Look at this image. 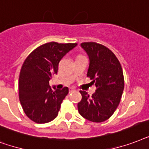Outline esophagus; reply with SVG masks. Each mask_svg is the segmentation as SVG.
<instances>
[{"label": "esophagus", "instance_id": "obj_1", "mask_svg": "<svg viewBox=\"0 0 149 149\" xmlns=\"http://www.w3.org/2000/svg\"><path fill=\"white\" fill-rule=\"evenodd\" d=\"M74 88L72 87L69 88V93H72V92H74Z\"/></svg>", "mask_w": 149, "mask_h": 149}]
</instances>
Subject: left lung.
I'll use <instances>...</instances> for the list:
<instances>
[{"mask_svg": "<svg viewBox=\"0 0 149 149\" xmlns=\"http://www.w3.org/2000/svg\"><path fill=\"white\" fill-rule=\"evenodd\" d=\"M89 58L87 77L95 85V93L89 96L80 91L82 99L78 102L79 113L88 120L100 123L113 114L121 100L124 78L120 63L113 52L95 42L81 44Z\"/></svg>", "mask_w": 149, "mask_h": 149, "instance_id": "obj_1", "label": "left lung"}]
</instances>
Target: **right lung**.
<instances>
[{"label":"right lung","mask_w":149,"mask_h":149,"mask_svg":"<svg viewBox=\"0 0 149 149\" xmlns=\"http://www.w3.org/2000/svg\"><path fill=\"white\" fill-rule=\"evenodd\" d=\"M77 43L50 42L36 48L26 57L18 79L19 100L25 115L37 124H46L56 118L68 88L53 90L49 81L57 73L63 56Z\"/></svg>","instance_id":"right-lung-1"}]
</instances>
